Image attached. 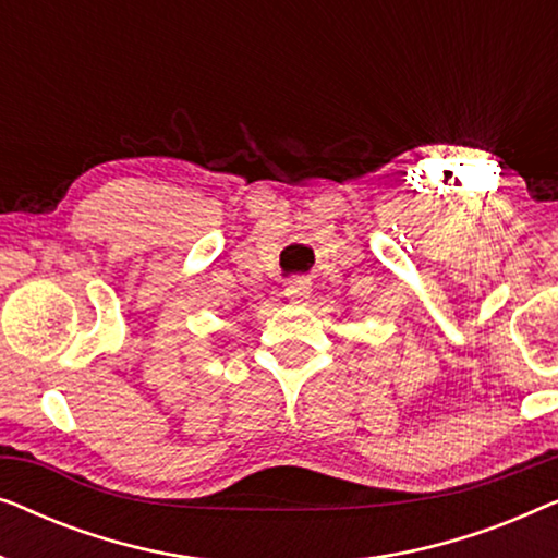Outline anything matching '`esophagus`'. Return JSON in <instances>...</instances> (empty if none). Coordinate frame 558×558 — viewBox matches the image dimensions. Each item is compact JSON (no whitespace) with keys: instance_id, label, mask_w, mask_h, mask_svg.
<instances>
[{"instance_id":"obj_1","label":"esophagus","mask_w":558,"mask_h":558,"mask_svg":"<svg viewBox=\"0 0 558 558\" xmlns=\"http://www.w3.org/2000/svg\"><path fill=\"white\" fill-rule=\"evenodd\" d=\"M310 294H312V281H310L307 277H296V279H292V281H289V284H287V289H284L287 300H292V302H296V304L307 302Z\"/></svg>"}]
</instances>
